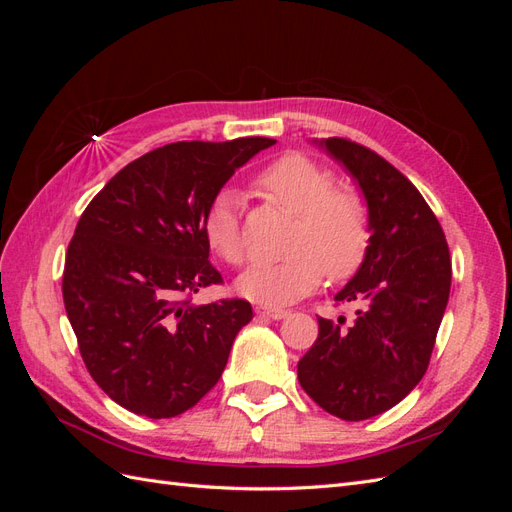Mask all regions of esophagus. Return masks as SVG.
<instances>
[{"instance_id": "obj_1", "label": "esophagus", "mask_w": 512, "mask_h": 512, "mask_svg": "<svg viewBox=\"0 0 512 512\" xmlns=\"http://www.w3.org/2000/svg\"><path fill=\"white\" fill-rule=\"evenodd\" d=\"M256 314L258 316H265V318H271V320H282L290 312H286V309H275V307H256Z\"/></svg>"}]
</instances>
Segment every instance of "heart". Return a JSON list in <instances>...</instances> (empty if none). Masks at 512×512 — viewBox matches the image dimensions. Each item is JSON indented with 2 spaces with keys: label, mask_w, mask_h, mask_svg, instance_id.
I'll list each match as a JSON object with an SVG mask.
<instances>
[{
  "label": "heart",
  "mask_w": 512,
  "mask_h": 512,
  "mask_svg": "<svg viewBox=\"0 0 512 512\" xmlns=\"http://www.w3.org/2000/svg\"><path fill=\"white\" fill-rule=\"evenodd\" d=\"M258 190L271 203L297 213L290 228L286 258L256 262L239 280L243 297L265 305H290L322 284L324 271L331 280H346L363 265L371 241V220L363 196L335 188L329 168L301 153L271 162L256 179ZM203 232L211 250L228 265L247 258L239 194L222 190L205 211Z\"/></svg>",
  "instance_id": "obj_1"
}]
</instances>
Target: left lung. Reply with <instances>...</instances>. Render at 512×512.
I'll return each mask as SVG.
<instances>
[{
	"label": "left lung",
	"instance_id": "1",
	"mask_svg": "<svg viewBox=\"0 0 512 512\" xmlns=\"http://www.w3.org/2000/svg\"><path fill=\"white\" fill-rule=\"evenodd\" d=\"M320 147L359 183L371 241L335 294L356 307L354 318H318V339L297 374L322 410L365 421L397 406L425 376L451 292V254L438 218L393 164L348 138H324Z\"/></svg>",
	"mask_w": 512,
	"mask_h": 512
}]
</instances>
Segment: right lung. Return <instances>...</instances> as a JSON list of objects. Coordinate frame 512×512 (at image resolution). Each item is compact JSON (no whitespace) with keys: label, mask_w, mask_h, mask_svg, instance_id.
<instances>
[{"label":"right lung","mask_w":512,"mask_h":512,"mask_svg":"<svg viewBox=\"0 0 512 512\" xmlns=\"http://www.w3.org/2000/svg\"><path fill=\"white\" fill-rule=\"evenodd\" d=\"M273 138L181 141L123 166L76 224L64 305L85 367L121 408L170 418L196 406L226 367L252 305L192 294L222 275L209 262L205 211Z\"/></svg>","instance_id":"right-lung-1"}]
</instances>
